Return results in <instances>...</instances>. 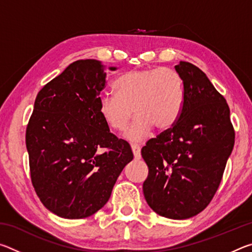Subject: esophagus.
Instances as JSON below:
<instances>
[{
	"label": "esophagus",
	"instance_id": "34e87169",
	"mask_svg": "<svg viewBox=\"0 0 252 252\" xmlns=\"http://www.w3.org/2000/svg\"><path fill=\"white\" fill-rule=\"evenodd\" d=\"M131 149L132 152H133L134 159L139 160L141 158V148H140L139 144H131Z\"/></svg>",
	"mask_w": 252,
	"mask_h": 252
}]
</instances>
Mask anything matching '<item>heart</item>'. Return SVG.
Wrapping results in <instances>:
<instances>
[{
  "instance_id": "b5f03b06",
  "label": "heart",
  "mask_w": 252,
  "mask_h": 252,
  "mask_svg": "<svg viewBox=\"0 0 252 252\" xmlns=\"http://www.w3.org/2000/svg\"><path fill=\"white\" fill-rule=\"evenodd\" d=\"M116 94L97 96V111L111 129L121 131L132 117L135 118L126 131L132 141H140L157 131H167L180 118L186 100V85L176 70L141 69L126 72L114 81Z\"/></svg>"
}]
</instances>
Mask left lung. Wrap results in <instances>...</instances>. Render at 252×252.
Instances as JSON below:
<instances>
[{
  "instance_id": "1",
  "label": "left lung",
  "mask_w": 252,
  "mask_h": 252,
  "mask_svg": "<svg viewBox=\"0 0 252 252\" xmlns=\"http://www.w3.org/2000/svg\"><path fill=\"white\" fill-rule=\"evenodd\" d=\"M176 71L185 81V105L174 126L142 148L143 194L158 215L183 220L204 210L218 190L234 130L227 101L207 75L185 61Z\"/></svg>"
}]
</instances>
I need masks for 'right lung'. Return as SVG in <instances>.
Masks as SVG:
<instances>
[{
    "label": "right lung",
    "mask_w": 252,
    "mask_h": 252,
    "mask_svg": "<svg viewBox=\"0 0 252 252\" xmlns=\"http://www.w3.org/2000/svg\"><path fill=\"white\" fill-rule=\"evenodd\" d=\"M105 71L97 60H78L34 102L25 134L32 185L44 207L61 218L100 210L133 159L130 144L111 133L97 111Z\"/></svg>",
    "instance_id": "right-lung-1"
}]
</instances>
